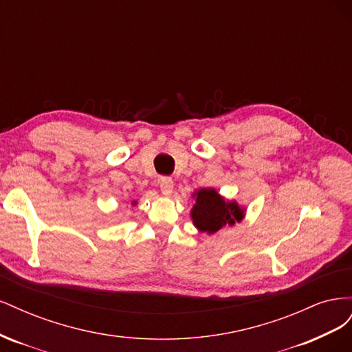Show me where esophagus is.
Instances as JSON below:
<instances>
[{"label":"esophagus","instance_id":"1","mask_svg":"<svg viewBox=\"0 0 352 352\" xmlns=\"http://www.w3.org/2000/svg\"><path fill=\"white\" fill-rule=\"evenodd\" d=\"M160 189H162V194L168 197L173 192V180L172 177H162L160 179Z\"/></svg>","mask_w":352,"mask_h":352}]
</instances>
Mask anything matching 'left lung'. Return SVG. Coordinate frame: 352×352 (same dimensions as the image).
I'll return each instance as SVG.
<instances>
[{
  "mask_svg": "<svg viewBox=\"0 0 352 352\" xmlns=\"http://www.w3.org/2000/svg\"><path fill=\"white\" fill-rule=\"evenodd\" d=\"M192 197L195 204L190 210V217L199 232L211 235L228 225L233 226L245 216V210L236 201H226L212 188H202Z\"/></svg>",
  "mask_w": 352,
  "mask_h": 352,
  "instance_id": "obj_1",
  "label": "left lung"
}]
</instances>
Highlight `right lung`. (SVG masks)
Masks as SVG:
<instances>
[{
    "label": "right lung",
    "instance_id": "right-lung-1",
    "mask_svg": "<svg viewBox=\"0 0 352 352\" xmlns=\"http://www.w3.org/2000/svg\"><path fill=\"white\" fill-rule=\"evenodd\" d=\"M132 204H133V206H135V204H136V201H133V202H132Z\"/></svg>",
    "mask_w": 352,
    "mask_h": 352
}]
</instances>
